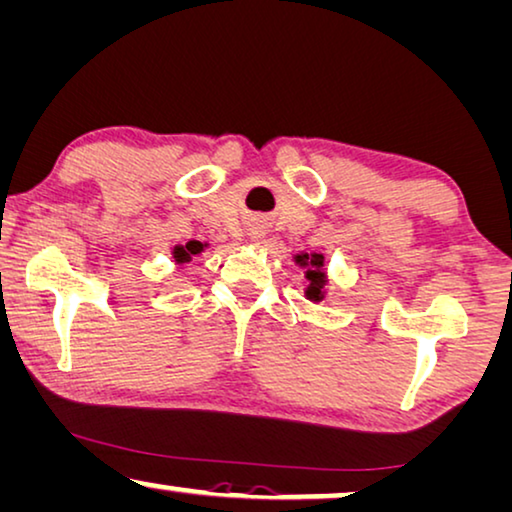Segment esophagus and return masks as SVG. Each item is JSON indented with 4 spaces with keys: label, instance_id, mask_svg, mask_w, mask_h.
<instances>
[{
    "label": "esophagus",
    "instance_id": "1",
    "mask_svg": "<svg viewBox=\"0 0 512 512\" xmlns=\"http://www.w3.org/2000/svg\"><path fill=\"white\" fill-rule=\"evenodd\" d=\"M248 234H250V239H255V241H259L266 234V225L262 223V221H255V223H250V227H248Z\"/></svg>",
    "mask_w": 512,
    "mask_h": 512
}]
</instances>
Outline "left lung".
I'll use <instances>...</instances> for the list:
<instances>
[{
	"mask_svg": "<svg viewBox=\"0 0 512 512\" xmlns=\"http://www.w3.org/2000/svg\"><path fill=\"white\" fill-rule=\"evenodd\" d=\"M294 262L305 269V298L312 303H321L328 294V273H326V257L323 253H298Z\"/></svg>",
	"mask_w": 512,
	"mask_h": 512,
	"instance_id": "left-lung-1",
	"label": "left lung"
}]
</instances>
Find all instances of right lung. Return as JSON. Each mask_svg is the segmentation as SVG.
I'll return each mask as SVG.
<instances>
[{
	"instance_id": "1",
	"label": "right lung",
	"mask_w": 512,
	"mask_h": 512,
	"mask_svg": "<svg viewBox=\"0 0 512 512\" xmlns=\"http://www.w3.org/2000/svg\"><path fill=\"white\" fill-rule=\"evenodd\" d=\"M209 248V243H202V241H186V243H177V246L170 248V255H173V262L175 266H184L189 264L193 257L205 253Z\"/></svg>"
}]
</instances>
